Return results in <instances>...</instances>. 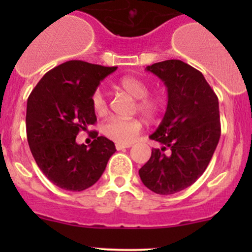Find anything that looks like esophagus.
Masks as SVG:
<instances>
[{
    "instance_id": "34e87169",
    "label": "esophagus",
    "mask_w": 252,
    "mask_h": 252,
    "mask_svg": "<svg viewBox=\"0 0 252 252\" xmlns=\"http://www.w3.org/2000/svg\"><path fill=\"white\" fill-rule=\"evenodd\" d=\"M130 146H131L130 144H118V142L116 144L117 150H124V149H128V147H130Z\"/></svg>"
}]
</instances>
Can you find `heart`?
I'll list each match as a JSON object with an SVG mask.
<instances>
[{
	"instance_id": "heart-1",
	"label": "heart",
	"mask_w": 252,
	"mask_h": 252,
	"mask_svg": "<svg viewBox=\"0 0 252 252\" xmlns=\"http://www.w3.org/2000/svg\"><path fill=\"white\" fill-rule=\"evenodd\" d=\"M121 90L126 91L134 98H138L136 107L146 118L154 119L162 110L161 98L149 95V86L141 79L135 77H124L117 83ZM91 106L97 114L107 112V101L101 89H96L91 95ZM142 128L138 118H110L102 126V133L111 140L118 144H130L138 138Z\"/></svg>"
}]
</instances>
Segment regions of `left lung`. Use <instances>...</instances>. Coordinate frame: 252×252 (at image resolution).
<instances>
[{
    "label": "left lung",
    "instance_id": "obj_1",
    "mask_svg": "<svg viewBox=\"0 0 252 252\" xmlns=\"http://www.w3.org/2000/svg\"><path fill=\"white\" fill-rule=\"evenodd\" d=\"M146 70L167 86L168 105L150 135L161 149H152L139 175L151 191L171 195L194 184L212 158L220 136L218 97L202 73L183 61H163Z\"/></svg>",
    "mask_w": 252,
    "mask_h": 252
}]
</instances>
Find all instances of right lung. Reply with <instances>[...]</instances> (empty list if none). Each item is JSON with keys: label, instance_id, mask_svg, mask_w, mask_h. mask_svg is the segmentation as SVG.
I'll return each instance as SVG.
<instances>
[{"label": "right lung", "instance_id": "add662e5", "mask_svg": "<svg viewBox=\"0 0 252 252\" xmlns=\"http://www.w3.org/2000/svg\"><path fill=\"white\" fill-rule=\"evenodd\" d=\"M117 67L68 61L47 72L29 95L27 138L37 166L61 189L81 191L95 184L112 155L113 141L97 136L90 146L75 141L96 123L91 95Z\"/></svg>", "mask_w": 252, "mask_h": 252}]
</instances>
